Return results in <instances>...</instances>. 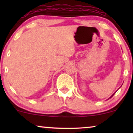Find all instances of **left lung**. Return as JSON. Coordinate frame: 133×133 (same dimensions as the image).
Returning <instances> with one entry per match:
<instances>
[{
	"mask_svg": "<svg viewBox=\"0 0 133 133\" xmlns=\"http://www.w3.org/2000/svg\"><path fill=\"white\" fill-rule=\"evenodd\" d=\"M114 94H113V95H112V96H111V97H112V96H114ZM111 97H110V98H111Z\"/></svg>",
	"mask_w": 133,
	"mask_h": 133,
	"instance_id": "8db88e82",
	"label": "left lung"
}]
</instances>
